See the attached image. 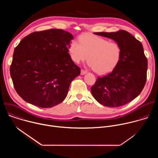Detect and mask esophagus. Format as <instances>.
<instances>
[{"instance_id": "obj_1", "label": "esophagus", "mask_w": 158, "mask_h": 158, "mask_svg": "<svg viewBox=\"0 0 158 158\" xmlns=\"http://www.w3.org/2000/svg\"><path fill=\"white\" fill-rule=\"evenodd\" d=\"M87 73V71H85V70H84V69H81V75H84L85 74H86Z\"/></svg>"}]
</instances>
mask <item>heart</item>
<instances>
[{"label":"heart","instance_id":"heart-1","mask_svg":"<svg viewBox=\"0 0 158 158\" xmlns=\"http://www.w3.org/2000/svg\"><path fill=\"white\" fill-rule=\"evenodd\" d=\"M69 51L72 60L76 63L84 61L87 58L89 67L99 74L113 71L122 56V49L118 43L109 42L94 35L81 36L79 43L73 40Z\"/></svg>","mask_w":158,"mask_h":158}]
</instances>
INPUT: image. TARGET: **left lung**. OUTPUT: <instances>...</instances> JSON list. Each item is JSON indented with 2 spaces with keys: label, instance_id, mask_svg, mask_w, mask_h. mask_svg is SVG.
Returning a JSON list of instances; mask_svg holds the SVG:
<instances>
[{
  "label": "left lung",
  "instance_id": "1",
  "mask_svg": "<svg viewBox=\"0 0 158 158\" xmlns=\"http://www.w3.org/2000/svg\"><path fill=\"white\" fill-rule=\"evenodd\" d=\"M118 43L122 56L116 68L107 75L98 77L91 88L94 99L108 107L123 106L139 95L147 77L148 60L143 45L128 32H94Z\"/></svg>",
  "mask_w": 158,
  "mask_h": 158
}]
</instances>
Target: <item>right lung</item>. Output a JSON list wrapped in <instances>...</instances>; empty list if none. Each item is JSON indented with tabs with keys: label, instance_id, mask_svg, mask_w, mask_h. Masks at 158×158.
Listing matches in <instances>:
<instances>
[{
	"label": "right lung",
	"instance_id": "add662e5",
	"mask_svg": "<svg viewBox=\"0 0 158 158\" xmlns=\"http://www.w3.org/2000/svg\"><path fill=\"white\" fill-rule=\"evenodd\" d=\"M73 35L62 29L34 32L15 48L10 68L17 93L29 104L49 108L62 102L81 69L68 53Z\"/></svg>",
	"mask_w": 158,
	"mask_h": 158
}]
</instances>
